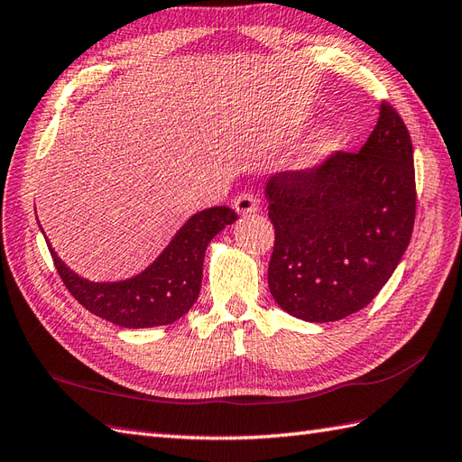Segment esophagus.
I'll use <instances>...</instances> for the list:
<instances>
[{
	"instance_id": "1",
	"label": "esophagus",
	"mask_w": 462,
	"mask_h": 462,
	"mask_svg": "<svg viewBox=\"0 0 462 462\" xmlns=\"http://www.w3.org/2000/svg\"><path fill=\"white\" fill-rule=\"evenodd\" d=\"M234 210L238 212L240 217H248V214L257 210L255 197L250 195V192H242V195H238V197L234 199Z\"/></svg>"
}]
</instances>
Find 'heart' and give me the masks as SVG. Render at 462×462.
<instances>
[{"label":"heart","mask_w":462,"mask_h":462,"mask_svg":"<svg viewBox=\"0 0 462 462\" xmlns=\"http://www.w3.org/2000/svg\"><path fill=\"white\" fill-rule=\"evenodd\" d=\"M328 152H330V142H320L315 147V152H313V155H310V159H320V157H325Z\"/></svg>","instance_id":"1"}]
</instances>
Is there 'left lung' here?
Instances as JSON below:
<instances>
[{"instance_id": "left-lung-1", "label": "left lung", "mask_w": 462, "mask_h": 462, "mask_svg": "<svg viewBox=\"0 0 462 462\" xmlns=\"http://www.w3.org/2000/svg\"><path fill=\"white\" fill-rule=\"evenodd\" d=\"M275 228L267 283L283 310L310 323L366 307L390 280L411 240L415 167L410 132L382 102L360 152L267 180Z\"/></svg>"}]
</instances>
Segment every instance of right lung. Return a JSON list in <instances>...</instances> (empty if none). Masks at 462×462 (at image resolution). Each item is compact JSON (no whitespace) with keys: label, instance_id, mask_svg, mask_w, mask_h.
<instances>
[{"label":"right lung","instance_id":"add662e5","mask_svg":"<svg viewBox=\"0 0 462 462\" xmlns=\"http://www.w3.org/2000/svg\"><path fill=\"white\" fill-rule=\"evenodd\" d=\"M236 218L238 214L228 207L197 212L145 272L117 283L82 280L47 245L64 287L84 309L117 327H161L175 323L197 301L207 245Z\"/></svg>","mask_w":462,"mask_h":462}]
</instances>
